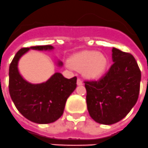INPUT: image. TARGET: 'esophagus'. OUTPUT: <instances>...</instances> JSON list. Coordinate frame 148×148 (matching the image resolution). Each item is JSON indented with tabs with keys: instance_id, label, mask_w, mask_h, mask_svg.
Masks as SVG:
<instances>
[{
	"instance_id": "esophagus-1",
	"label": "esophagus",
	"mask_w": 148,
	"mask_h": 148,
	"mask_svg": "<svg viewBox=\"0 0 148 148\" xmlns=\"http://www.w3.org/2000/svg\"><path fill=\"white\" fill-rule=\"evenodd\" d=\"M77 85L78 86L83 85V83H82V80H81L80 78H78V79H77Z\"/></svg>"
}]
</instances>
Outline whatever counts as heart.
<instances>
[{"label": "heart", "mask_w": 148, "mask_h": 148, "mask_svg": "<svg viewBox=\"0 0 148 148\" xmlns=\"http://www.w3.org/2000/svg\"><path fill=\"white\" fill-rule=\"evenodd\" d=\"M68 64L74 70L82 71L87 79L95 80L105 73L108 66V58L97 51H83L73 55L68 60Z\"/></svg>", "instance_id": "1"}]
</instances>
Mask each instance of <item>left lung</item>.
<instances>
[{
  "label": "left lung",
  "instance_id": "obj_1",
  "mask_svg": "<svg viewBox=\"0 0 148 148\" xmlns=\"http://www.w3.org/2000/svg\"><path fill=\"white\" fill-rule=\"evenodd\" d=\"M113 64L98 82H86L89 114L101 125H113L129 113L138 100L141 71L130 53L113 47Z\"/></svg>",
  "mask_w": 148,
  "mask_h": 148
}]
</instances>
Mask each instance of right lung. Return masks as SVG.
<instances>
[{
	"instance_id": "1",
	"label": "right lung",
	"mask_w": 148,
	"mask_h": 148,
	"mask_svg": "<svg viewBox=\"0 0 148 148\" xmlns=\"http://www.w3.org/2000/svg\"><path fill=\"white\" fill-rule=\"evenodd\" d=\"M30 49L52 51L51 45L22 48L10 64L9 70V90L13 103L26 119L37 124H49L62 116L68 97L76 88V77L68 79L60 73H54L47 82L32 84L21 75L18 61ZM61 67L62 61L57 60Z\"/></svg>"
}]
</instances>
